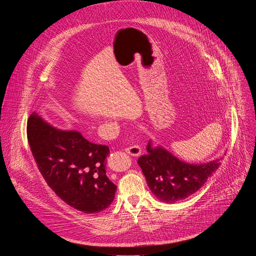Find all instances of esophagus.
Masks as SVG:
<instances>
[{
	"label": "esophagus",
	"mask_w": 256,
	"mask_h": 256,
	"mask_svg": "<svg viewBox=\"0 0 256 256\" xmlns=\"http://www.w3.org/2000/svg\"><path fill=\"white\" fill-rule=\"evenodd\" d=\"M124 151H126L128 155L134 156V157H138V156H140V152H142L140 148L138 147V146H136V144L130 146V147H128V148H126V149H124Z\"/></svg>",
	"instance_id": "1"
}]
</instances>
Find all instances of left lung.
<instances>
[{
    "label": "left lung",
    "mask_w": 256,
    "mask_h": 256,
    "mask_svg": "<svg viewBox=\"0 0 256 256\" xmlns=\"http://www.w3.org/2000/svg\"><path fill=\"white\" fill-rule=\"evenodd\" d=\"M147 152L138 158V164L151 192L158 200L169 204L196 192L221 165V159L202 164L186 163L161 146H154L152 140L147 144Z\"/></svg>",
    "instance_id": "1"
}]
</instances>
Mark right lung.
Masks as SVG:
<instances>
[{"instance_id":"obj_1","label":"right lung","mask_w":256,"mask_h":256,"mask_svg":"<svg viewBox=\"0 0 256 256\" xmlns=\"http://www.w3.org/2000/svg\"><path fill=\"white\" fill-rule=\"evenodd\" d=\"M27 138L38 167L48 186L66 204L86 214L108 208L116 186L106 175L109 148L87 140L78 130H62L33 112Z\"/></svg>"}]
</instances>
